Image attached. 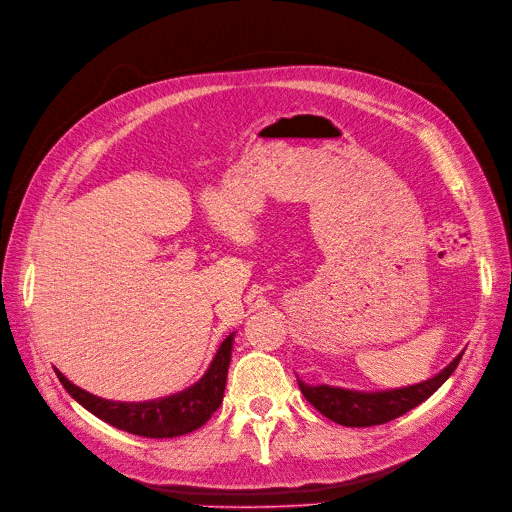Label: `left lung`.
Here are the masks:
<instances>
[{"instance_id":"left-lung-1","label":"left lung","mask_w":512,"mask_h":512,"mask_svg":"<svg viewBox=\"0 0 512 512\" xmlns=\"http://www.w3.org/2000/svg\"><path fill=\"white\" fill-rule=\"evenodd\" d=\"M464 354V352H462ZM462 354H458L453 361L434 377L420 384H413L407 388L396 390H382V392H356L346 388H333V386H308L301 380L299 388L304 392L306 401L318 409L325 418L352 428H365V426H377L386 424L399 415L411 411L424 403L428 396L437 392L447 377L456 371Z\"/></svg>"}]
</instances>
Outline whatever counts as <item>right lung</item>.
<instances>
[{
  "label": "right lung",
  "instance_id": "obj_1",
  "mask_svg": "<svg viewBox=\"0 0 512 512\" xmlns=\"http://www.w3.org/2000/svg\"><path fill=\"white\" fill-rule=\"evenodd\" d=\"M232 348L234 333L223 339L211 367L206 369V373L194 386L185 388L183 392L164 396V399L145 403H120L99 399V396L71 384L59 369L54 371L73 399L92 415H97L99 420L130 434H139V437L173 439L200 428L219 409L225 392L227 367H230L232 361Z\"/></svg>",
  "mask_w": 512,
  "mask_h": 512
}]
</instances>
